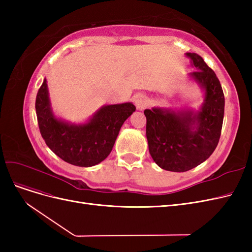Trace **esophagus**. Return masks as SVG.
I'll return each instance as SVG.
<instances>
[{
    "instance_id": "obj_1",
    "label": "esophagus",
    "mask_w": 252,
    "mask_h": 252,
    "mask_svg": "<svg viewBox=\"0 0 252 252\" xmlns=\"http://www.w3.org/2000/svg\"><path fill=\"white\" fill-rule=\"evenodd\" d=\"M147 104H148L147 97L145 96V95H143V94H136L134 96V105H135V107L138 108V109H140V110L144 109L147 106Z\"/></svg>"
}]
</instances>
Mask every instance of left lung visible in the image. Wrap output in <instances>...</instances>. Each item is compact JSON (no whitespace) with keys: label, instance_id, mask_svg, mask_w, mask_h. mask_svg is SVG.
I'll list each match as a JSON object with an SVG mask.
<instances>
[{"label":"left lung","instance_id":"8db88e82","mask_svg":"<svg viewBox=\"0 0 252 252\" xmlns=\"http://www.w3.org/2000/svg\"><path fill=\"white\" fill-rule=\"evenodd\" d=\"M196 70L190 73L205 90L199 111L145 109L149 154L162 169L184 172L206 161L218 146L222 131L225 97L211 68L196 53L187 52Z\"/></svg>","mask_w":252,"mask_h":252}]
</instances>
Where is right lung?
Returning a JSON list of instances; mask_svg holds the SVG:
<instances>
[{"label":"right lung","instance_id":"1","mask_svg":"<svg viewBox=\"0 0 252 252\" xmlns=\"http://www.w3.org/2000/svg\"><path fill=\"white\" fill-rule=\"evenodd\" d=\"M35 110L47 146L63 161L80 167L94 166L109 156L124 122L135 111L132 103L106 105L85 124H70L52 112L47 81L37 91Z\"/></svg>","mask_w":252,"mask_h":252}]
</instances>
